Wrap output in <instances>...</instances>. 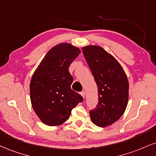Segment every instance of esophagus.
<instances>
[{
    "label": "esophagus",
    "mask_w": 156,
    "mask_h": 156,
    "mask_svg": "<svg viewBox=\"0 0 156 156\" xmlns=\"http://www.w3.org/2000/svg\"><path fill=\"white\" fill-rule=\"evenodd\" d=\"M80 95H81V96L83 97V98H84V97H85L86 94H85V92H84V91H82V92H80Z\"/></svg>",
    "instance_id": "1"
}]
</instances>
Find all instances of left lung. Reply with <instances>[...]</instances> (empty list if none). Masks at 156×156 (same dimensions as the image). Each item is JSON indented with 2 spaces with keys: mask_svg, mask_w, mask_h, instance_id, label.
I'll list each match as a JSON object with an SVG mask.
<instances>
[{
  "mask_svg": "<svg viewBox=\"0 0 156 156\" xmlns=\"http://www.w3.org/2000/svg\"><path fill=\"white\" fill-rule=\"evenodd\" d=\"M82 51L98 86L99 102L90 117L97 126L106 127L117 121L126 109L128 78L117 59L101 46L89 45Z\"/></svg>",
  "mask_w": 156,
  "mask_h": 156,
  "instance_id": "1",
  "label": "left lung"
}]
</instances>
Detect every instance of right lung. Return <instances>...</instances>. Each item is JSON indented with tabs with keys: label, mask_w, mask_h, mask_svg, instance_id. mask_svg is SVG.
Masks as SVG:
<instances>
[{
	"label": "right lung",
	"mask_w": 156,
	"mask_h": 156,
	"mask_svg": "<svg viewBox=\"0 0 156 156\" xmlns=\"http://www.w3.org/2000/svg\"><path fill=\"white\" fill-rule=\"evenodd\" d=\"M80 54L79 48L69 43L56 45L48 51L32 76L30 96L35 114L49 126H59L83 101L71 89L73 78L69 66Z\"/></svg>",
	"instance_id": "add662e5"
}]
</instances>
